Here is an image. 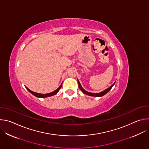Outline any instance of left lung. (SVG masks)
I'll list each match as a JSON object with an SVG mask.
<instances>
[{
    "label": "left lung",
    "mask_w": 149,
    "mask_h": 149,
    "mask_svg": "<svg viewBox=\"0 0 149 149\" xmlns=\"http://www.w3.org/2000/svg\"><path fill=\"white\" fill-rule=\"evenodd\" d=\"M78 87H79V89L81 90V91L84 94H86V95H90V96H93V97H102V96L104 95L105 94H107V93L112 88V87H113V86H114V84H115V82H114V83L112 85V86H111L109 88H107V89H105V90H104V91H102V92H100V93H89V92H88V91H86V90H84V88L82 87L81 85L80 82H79L78 79Z\"/></svg>",
    "instance_id": "8db88e82"
}]
</instances>
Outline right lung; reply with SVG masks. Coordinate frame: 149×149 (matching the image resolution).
<instances>
[{
	"mask_svg": "<svg viewBox=\"0 0 149 149\" xmlns=\"http://www.w3.org/2000/svg\"><path fill=\"white\" fill-rule=\"evenodd\" d=\"M62 83L61 84V86L56 90H55L54 91H53V92H51V93H48V94H39V93H35V92H33V91H32L31 90H30L29 88H28L26 87H26V88L27 89V90L29 91V92H30L32 94H33V95H35V96H36V97H39V98H46V97H51V96H52V95H55V94H57V93L59 91V90L61 89V87H62Z\"/></svg>",
	"mask_w": 149,
	"mask_h": 149,
	"instance_id": "add662e5",
	"label": "right lung"
}]
</instances>
